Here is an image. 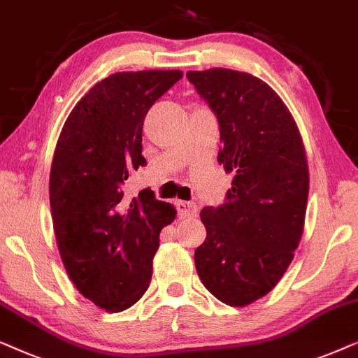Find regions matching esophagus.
Masks as SVG:
<instances>
[{
    "label": "esophagus",
    "instance_id": "1",
    "mask_svg": "<svg viewBox=\"0 0 358 358\" xmlns=\"http://www.w3.org/2000/svg\"><path fill=\"white\" fill-rule=\"evenodd\" d=\"M176 209H178V214L182 217H193L196 216V204L192 201H176Z\"/></svg>",
    "mask_w": 358,
    "mask_h": 358
}]
</instances>
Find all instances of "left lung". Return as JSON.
I'll return each mask as SVG.
<instances>
[{"instance_id":"left-lung-1","label":"left lung","mask_w":358,"mask_h":358,"mask_svg":"<svg viewBox=\"0 0 358 358\" xmlns=\"http://www.w3.org/2000/svg\"><path fill=\"white\" fill-rule=\"evenodd\" d=\"M187 76L217 116V160L234 173L227 201L199 214L206 239L194 265L209 293L242 308L276 287L301 241L306 150L287 104L264 80L229 69Z\"/></svg>"}]
</instances>
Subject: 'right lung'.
I'll list each match as a JSON object with an SVG mask.
<instances>
[{"label": "right lung", "instance_id": "right-lung-1", "mask_svg": "<svg viewBox=\"0 0 358 358\" xmlns=\"http://www.w3.org/2000/svg\"><path fill=\"white\" fill-rule=\"evenodd\" d=\"M180 70L117 71L75 104L50 166V211L62 262L75 288L108 313L139 301L152 280L160 231L173 204L150 189L126 196V180L145 164L142 126Z\"/></svg>", "mask_w": 358, "mask_h": 358}]
</instances>
